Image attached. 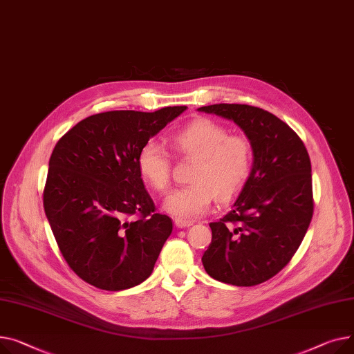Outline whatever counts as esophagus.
I'll use <instances>...</instances> for the list:
<instances>
[{
  "mask_svg": "<svg viewBox=\"0 0 354 354\" xmlns=\"http://www.w3.org/2000/svg\"><path fill=\"white\" fill-rule=\"evenodd\" d=\"M174 224L177 228H185V227H190L193 223L189 220H181V218H176Z\"/></svg>",
  "mask_w": 354,
  "mask_h": 354,
  "instance_id": "obj_1",
  "label": "esophagus"
}]
</instances>
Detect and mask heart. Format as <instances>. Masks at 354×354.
I'll list each match as a JSON object with an SVG mask.
<instances>
[{
    "mask_svg": "<svg viewBox=\"0 0 354 354\" xmlns=\"http://www.w3.org/2000/svg\"><path fill=\"white\" fill-rule=\"evenodd\" d=\"M176 151L194 158L190 181L173 192L164 201V209L177 218L192 220L210 209L214 198L230 201L250 178L254 165V149L250 138L230 134L223 124L210 118H197L176 131L170 138ZM141 177L158 193H167L171 185V157L162 145L150 140L137 156Z\"/></svg>",
    "mask_w": 354,
    "mask_h": 354,
    "instance_id": "1",
    "label": "heart"
}]
</instances>
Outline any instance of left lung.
<instances>
[{
	"mask_svg": "<svg viewBox=\"0 0 354 354\" xmlns=\"http://www.w3.org/2000/svg\"><path fill=\"white\" fill-rule=\"evenodd\" d=\"M198 110L233 120L254 149L253 171L232 210L210 223L213 236L203 266L227 284L264 283L292 260L313 217L308 153L284 121L263 109L213 104Z\"/></svg>",
	"mask_w": 354,
	"mask_h": 354,
	"instance_id": "8db88e82",
	"label": "left lung"
}]
</instances>
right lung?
<instances>
[{
	"label": "right lung",
	"mask_w": 354,
	"mask_h": 354,
	"mask_svg": "<svg viewBox=\"0 0 354 354\" xmlns=\"http://www.w3.org/2000/svg\"><path fill=\"white\" fill-rule=\"evenodd\" d=\"M185 109L94 114L55 144L44 212L62 257L86 283L118 292L151 274L173 223L156 212L137 156Z\"/></svg>",
	"instance_id": "right-lung-1"
}]
</instances>
